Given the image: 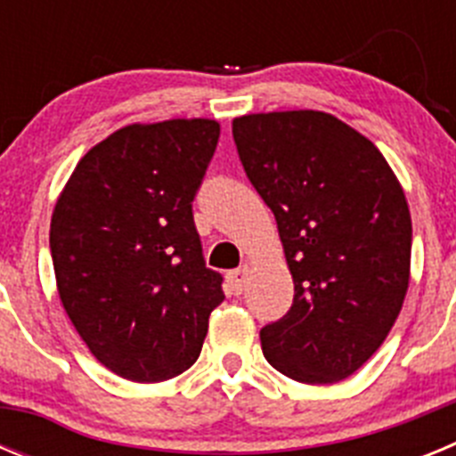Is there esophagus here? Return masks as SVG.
Returning a JSON list of instances; mask_svg holds the SVG:
<instances>
[{
	"label": "esophagus",
	"mask_w": 456,
	"mask_h": 456,
	"mask_svg": "<svg viewBox=\"0 0 456 456\" xmlns=\"http://www.w3.org/2000/svg\"><path fill=\"white\" fill-rule=\"evenodd\" d=\"M247 278H248V267H240L235 272L228 273V288H231L232 294H241L244 288H247Z\"/></svg>",
	"instance_id": "obj_1"
}]
</instances>
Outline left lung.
<instances>
[{"instance_id": "8db88e82", "label": "left lung", "mask_w": 456, "mask_h": 456, "mask_svg": "<svg viewBox=\"0 0 456 456\" xmlns=\"http://www.w3.org/2000/svg\"><path fill=\"white\" fill-rule=\"evenodd\" d=\"M247 178L272 208L294 281L263 354L301 384H336L381 347L409 289L404 189L372 141L313 109L232 120Z\"/></svg>"}]
</instances>
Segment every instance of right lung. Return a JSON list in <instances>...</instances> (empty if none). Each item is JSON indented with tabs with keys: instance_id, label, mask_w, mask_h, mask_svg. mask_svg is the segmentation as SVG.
Instances as JSON below:
<instances>
[{
	"instance_id": "add662e5",
	"label": "right lung",
	"mask_w": 456,
	"mask_h": 456,
	"mask_svg": "<svg viewBox=\"0 0 456 456\" xmlns=\"http://www.w3.org/2000/svg\"><path fill=\"white\" fill-rule=\"evenodd\" d=\"M219 132L209 118L120 127L79 159L52 212L63 308L93 356L130 381L191 368L224 301L191 212Z\"/></svg>"
}]
</instances>
